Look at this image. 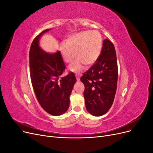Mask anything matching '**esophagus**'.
I'll use <instances>...</instances> for the list:
<instances>
[{
    "label": "esophagus",
    "mask_w": 153,
    "mask_h": 153,
    "mask_svg": "<svg viewBox=\"0 0 153 153\" xmlns=\"http://www.w3.org/2000/svg\"><path fill=\"white\" fill-rule=\"evenodd\" d=\"M75 76H76V80H77V81H79V80H80V76H78V75H76Z\"/></svg>",
    "instance_id": "34e87169"
}]
</instances>
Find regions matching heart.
<instances>
[{
  "label": "heart",
  "instance_id": "b5f03b06",
  "mask_svg": "<svg viewBox=\"0 0 153 153\" xmlns=\"http://www.w3.org/2000/svg\"><path fill=\"white\" fill-rule=\"evenodd\" d=\"M102 45V37L98 31H82L69 36L66 42L64 41L60 45V51L67 63L73 62L76 54L78 59L69 66V70L79 73L85 69V64L92 66L96 62Z\"/></svg>",
  "mask_w": 153,
  "mask_h": 153
}]
</instances>
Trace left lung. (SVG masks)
<instances>
[{
  "mask_svg": "<svg viewBox=\"0 0 153 153\" xmlns=\"http://www.w3.org/2000/svg\"><path fill=\"white\" fill-rule=\"evenodd\" d=\"M118 68L113 43L103 40L99 58L80 78L84 84V96L87 112L101 116L112 106L117 90Z\"/></svg>",
  "mask_w": 153,
  "mask_h": 153,
  "instance_id": "obj_1",
  "label": "left lung"
}]
</instances>
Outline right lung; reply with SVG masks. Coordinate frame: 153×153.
<instances>
[{
    "instance_id": "obj_1",
    "label": "right lung",
    "mask_w": 153,
    "mask_h": 153,
    "mask_svg": "<svg viewBox=\"0 0 153 153\" xmlns=\"http://www.w3.org/2000/svg\"><path fill=\"white\" fill-rule=\"evenodd\" d=\"M45 30L32 41L29 52L30 75L32 87L39 103L48 114L58 116L65 113L69 106V96L76 81L75 74L61 77L65 64L61 52L48 53L39 46Z\"/></svg>"
}]
</instances>
